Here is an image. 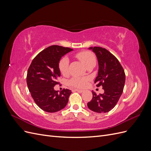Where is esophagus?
I'll return each mask as SVG.
<instances>
[{"mask_svg":"<svg viewBox=\"0 0 151 151\" xmlns=\"http://www.w3.org/2000/svg\"><path fill=\"white\" fill-rule=\"evenodd\" d=\"M74 90L76 91H77V92H79L80 93H82L83 92H84V90H82V89H74Z\"/></svg>","mask_w":151,"mask_h":151,"instance_id":"obj_1","label":"esophagus"}]
</instances>
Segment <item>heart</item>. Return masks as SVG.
I'll use <instances>...</instances> for the list:
<instances>
[{
  "mask_svg": "<svg viewBox=\"0 0 151 151\" xmlns=\"http://www.w3.org/2000/svg\"><path fill=\"white\" fill-rule=\"evenodd\" d=\"M76 57L87 68L91 65H96V59L94 55L90 52H81L76 54ZM58 68L60 72L63 75L68 74L69 72V59L67 57H62L59 61ZM88 81L89 78L87 77H73L68 80V84L70 86L76 87V88H83L88 84Z\"/></svg>",
  "mask_w": 151,
  "mask_h": 151,
  "instance_id": "1",
  "label": "heart"
}]
</instances>
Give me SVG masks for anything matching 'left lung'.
<instances>
[{
	"label": "left lung",
	"instance_id": "left-lung-1",
	"mask_svg": "<svg viewBox=\"0 0 151 151\" xmlns=\"http://www.w3.org/2000/svg\"><path fill=\"white\" fill-rule=\"evenodd\" d=\"M98 61V76L94 81L96 86H103V94L97 95L92 91L93 98L88 102V108L94 112H108L115 106L123 93L125 82V72L118 59L106 49L90 47Z\"/></svg>",
	"mask_w": 151,
	"mask_h": 151
}]
</instances>
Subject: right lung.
<instances>
[{"label": "right lung", "mask_w": 151, "mask_h": 151, "mask_svg": "<svg viewBox=\"0 0 151 151\" xmlns=\"http://www.w3.org/2000/svg\"><path fill=\"white\" fill-rule=\"evenodd\" d=\"M73 49L52 45L40 52L32 61L27 73L28 89L35 103L43 111L54 113L64 108L72 93L63 89H54L60 76L58 63L62 57Z\"/></svg>", "instance_id": "right-lung-1"}]
</instances>
